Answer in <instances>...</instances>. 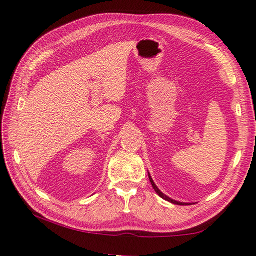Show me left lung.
<instances>
[{"label":"left lung","instance_id":"1","mask_svg":"<svg viewBox=\"0 0 256 256\" xmlns=\"http://www.w3.org/2000/svg\"><path fill=\"white\" fill-rule=\"evenodd\" d=\"M149 180H150V182H151V185H152L154 190H156V192H157V194H158V196H159L160 198H164V200H166V201H168V202H172V203H174V204H177V206H185V204H188V203H182V202H177V201L172 200V198H168V196H164V194H162V192H160V190H159V188H157V186H156V184L154 183V180H152V178H151L150 174H149Z\"/></svg>","mask_w":256,"mask_h":256}]
</instances>
